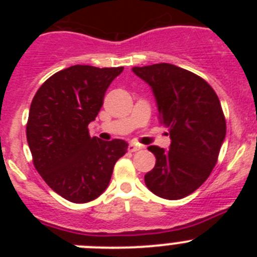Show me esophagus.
<instances>
[{"label": "esophagus", "instance_id": "34e87169", "mask_svg": "<svg viewBox=\"0 0 257 257\" xmlns=\"http://www.w3.org/2000/svg\"><path fill=\"white\" fill-rule=\"evenodd\" d=\"M143 149L142 145H138V144H130L128 145V152H138Z\"/></svg>", "mask_w": 257, "mask_h": 257}]
</instances>
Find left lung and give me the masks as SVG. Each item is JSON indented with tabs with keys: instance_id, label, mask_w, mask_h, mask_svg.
Wrapping results in <instances>:
<instances>
[{
	"instance_id": "1",
	"label": "left lung",
	"mask_w": 257,
	"mask_h": 257,
	"mask_svg": "<svg viewBox=\"0 0 257 257\" xmlns=\"http://www.w3.org/2000/svg\"><path fill=\"white\" fill-rule=\"evenodd\" d=\"M133 72L151 86L160 123L171 139L169 151L148 147L156 166L145 174V184L161 198H184L207 180L217 162L226 134L219 97L205 79L169 63Z\"/></svg>"
}]
</instances>
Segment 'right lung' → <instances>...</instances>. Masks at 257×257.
Returning a JSON list of instances; mask_svg holds the SVG:
<instances>
[{
    "label": "right lung",
    "instance_id": "add662e5",
    "mask_svg": "<svg viewBox=\"0 0 257 257\" xmlns=\"http://www.w3.org/2000/svg\"><path fill=\"white\" fill-rule=\"evenodd\" d=\"M122 70L73 65L52 74L32 100L27 142L36 170L54 192L73 203L100 196L115 162L127 152L124 140L103 142L87 128Z\"/></svg>",
    "mask_w": 257,
    "mask_h": 257
}]
</instances>
